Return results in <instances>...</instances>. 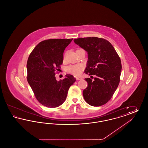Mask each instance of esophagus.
Masks as SVG:
<instances>
[{"label":"esophagus","instance_id":"obj_1","mask_svg":"<svg viewBox=\"0 0 148 148\" xmlns=\"http://www.w3.org/2000/svg\"><path fill=\"white\" fill-rule=\"evenodd\" d=\"M76 79H77V80H82V78L80 77H76Z\"/></svg>","mask_w":148,"mask_h":148}]
</instances>
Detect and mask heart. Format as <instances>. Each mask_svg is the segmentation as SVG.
<instances>
[{
	"instance_id": "heart-1",
	"label": "heart",
	"mask_w": 148,
	"mask_h": 148,
	"mask_svg": "<svg viewBox=\"0 0 148 148\" xmlns=\"http://www.w3.org/2000/svg\"><path fill=\"white\" fill-rule=\"evenodd\" d=\"M83 67L82 65H73L68 68V71L75 76H79L81 74Z\"/></svg>"
}]
</instances>
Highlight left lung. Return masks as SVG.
<instances>
[{
	"mask_svg": "<svg viewBox=\"0 0 148 148\" xmlns=\"http://www.w3.org/2000/svg\"><path fill=\"white\" fill-rule=\"evenodd\" d=\"M74 42L87 51L88 60L85 73L95 75L94 80L85 78L88 86L83 92L85 101L90 106H99L112 98L120 82L121 63L112 44L97 37L80 38Z\"/></svg>",
	"mask_w": 148,
	"mask_h": 148,
	"instance_id": "8db88e82",
	"label": "left lung"
}]
</instances>
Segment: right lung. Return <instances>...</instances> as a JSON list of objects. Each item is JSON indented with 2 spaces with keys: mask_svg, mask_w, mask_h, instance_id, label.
Wrapping results in <instances>:
<instances>
[{
  "mask_svg": "<svg viewBox=\"0 0 148 148\" xmlns=\"http://www.w3.org/2000/svg\"><path fill=\"white\" fill-rule=\"evenodd\" d=\"M73 39H53L39 42L29 55L27 64V80L35 97L42 106L56 108L66 98L76 79L66 75L57 81L56 71L63 62L64 51Z\"/></svg>",
  "mask_w": 148,
  "mask_h": 148,
  "instance_id": "1",
  "label": "right lung"
}]
</instances>
